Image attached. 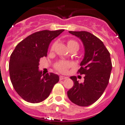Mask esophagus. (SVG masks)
I'll return each mask as SVG.
<instances>
[{
	"label": "esophagus",
	"instance_id": "1",
	"mask_svg": "<svg viewBox=\"0 0 125 125\" xmlns=\"http://www.w3.org/2000/svg\"><path fill=\"white\" fill-rule=\"evenodd\" d=\"M66 78H67V77H65V76H60V80L66 79Z\"/></svg>",
	"mask_w": 125,
	"mask_h": 125
}]
</instances>
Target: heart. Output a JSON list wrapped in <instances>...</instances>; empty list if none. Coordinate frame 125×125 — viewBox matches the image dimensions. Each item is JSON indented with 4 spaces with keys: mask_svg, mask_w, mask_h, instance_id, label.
Listing matches in <instances>:
<instances>
[{
    "mask_svg": "<svg viewBox=\"0 0 125 125\" xmlns=\"http://www.w3.org/2000/svg\"><path fill=\"white\" fill-rule=\"evenodd\" d=\"M67 44L68 48L70 47L73 46L74 45H78V43L74 40H69L67 42ZM55 43H53L51 46V49L53 50L54 49V47H55ZM73 65V63L71 62L67 61V60H59V62L56 63L54 65V68L56 70H57L59 72L62 73H65L66 72V71L68 70V69L69 68L71 67Z\"/></svg>",
    "mask_w": 125,
    "mask_h": 125,
    "instance_id": "1",
    "label": "heart"
}]
</instances>
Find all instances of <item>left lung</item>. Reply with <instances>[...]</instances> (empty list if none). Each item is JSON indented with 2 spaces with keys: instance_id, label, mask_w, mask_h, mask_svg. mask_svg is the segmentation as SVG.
Here are the masks:
<instances>
[{
  "instance_id": "8db88e82",
  "label": "left lung",
  "mask_w": 125,
  "mask_h": 125,
  "mask_svg": "<svg viewBox=\"0 0 125 125\" xmlns=\"http://www.w3.org/2000/svg\"><path fill=\"white\" fill-rule=\"evenodd\" d=\"M83 43L85 55L77 71L85 74L84 82L79 83L76 76H71L74 85L67 92L71 102L79 106H88L96 102L108 85L112 65L110 53L103 42L85 31H69Z\"/></svg>"
}]
</instances>
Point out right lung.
I'll list each match as a JSON object with an SVG mask.
<instances>
[{"mask_svg":"<svg viewBox=\"0 0 125 125\" xmlns=\"http://www.w3.org/2000/svg\"><path fill=\"white\" fill-rule=\"evenodd\" d=\"M64 30H42L18 43L10 55L9 73L16 92L25 101L38 103L50 95L59 81L58 75L43 74L38 70L40 58L47 56L49 45Z\"/></svg>","mask_w":125,"mask_h":125,"instance_id":"obj_1","label":"right lung"}]
</instances>
